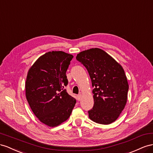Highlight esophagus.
I'll list each match as a JSON object with an SVG mask.
<instances>
[{
    "label": "esophagus",
    "instance_id": "34e87169",
    "mask_svg": "<svg viewBox=\"0 0 153 153\" xmlns=\"http://www.w3.org/2000/svg\"><path fill=\"white\" fill-rule=\"evenodd\" d=\"M81 97H82L81 94H79V95H77V99H78V101H80Z\"/></svg>",
    "mask_w": 153,
    "mask_h": 153
}]
</instances>
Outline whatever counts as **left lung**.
Wrapping results in <instances>:
<instances>
[{
	"label": "left lung",
	"instance_id": "obj_1",
	"mask_svg": "<svg viewBox=\"0 0 153 153\" xmlns=\"http://www.w3.org/2000/svg\"><path fill=\"white\" fill-rule=\"evenodd\" d=\"M87 69L94 87V105L89 118L96 123L110 124L115 122L127 102L129 85L120 63L99 48L83 51L76 56Z\"/></svg>",
	"mask_w": 153,
	"mask_h": 153
}]
</instances>
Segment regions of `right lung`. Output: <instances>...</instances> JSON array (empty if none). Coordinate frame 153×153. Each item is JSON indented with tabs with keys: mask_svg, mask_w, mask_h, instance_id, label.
Wrapping results in <instances>:
<instances>
[{
	"mask_svg": "<svg viewBox=\"0 0 153 153\" xmlns=\"http://www.w3.org/2000/svg\"><path fill=\"white\" fill-rule=\"evenodd\" d=\"M74 58L63 51L46 52L29 69L25 81V96L33 112L41 123L56 127L71 115L76 99L64 86L66 72Z\"/></svg>",
	"mask_w": 153,
	"mask_h": 153,
	"instance_id": "right-lung-1",
	"label": "right lung"
}]
</instances>
